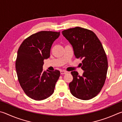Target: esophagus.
<instances>
[{
  "instance_id": "1",
  "label": "esophagus",
  "mask_w": 122,
  "mask_h": 122,
  "mask_svg": "<svg viewBox=\"0 0 122 122\" xmlns=\"http://www.w3.org/2000/svg\"><path fill=\"white\" fill-rule=\"evenodd\" d=\"M67 72L65 71H64V70H61V74H66Z\"/></svg>"
}]
</instances>
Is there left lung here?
<instances>
[{
  "label": "left lung",
  "instance_id": "8db88e82",
  "mask_svg": "<svg viewBox=\"0 0 122 122\" xmlns=\"http://www.w3.org/2000/svg\"><path fill=\"white\" fill-rule=\"evenodd\" d=\"M62 34L72 45L76 57L82 59L80 65L84 71L81 76L71 72L73 79L69 84L70 92L78 99H92L100 92L107 77L108 60L103 46L90 30L76 27Z\"/></svg>",
  "mask_w": 122,
  "mask_h": 122
}]
</instances>
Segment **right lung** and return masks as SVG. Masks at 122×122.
I'll use <instances>...</instances> for the list:
<instances>
[{"label":"right lung","instance_id":"add662e5","mask_svg":"<svg viewBox=\"0 0 122 122\" xmlns=\"http://www.w3.org/2000/svg\"><path fill=\"white\" fill-rule=\"evenodd\" d=\"M60 32L41 31L23 41L18 49L15 68L19 82L25 94L40 101L52 94L59 78L58 70H43L44 60L50 57L53 42Z\"/></svg>","mask_w":122,"mask_h":122}]
</instances>
